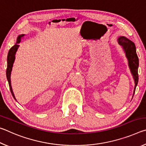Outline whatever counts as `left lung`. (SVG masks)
Masks as SVG:
<instances>
[{
    "instance_id": "8db88e82",
    "label": "left lung",
    "mask_w": 146,
    "mask_h": 146,
    "mask_svg": "<svg viewBox=\"0 0 146 146\" xmlns=\"http://www.w3.org/2000/svg\"><path fill=\"white\" fill-rule=\"evenodd\" d=\"M118 43L122 46L125 52V55L128 59V64L131 72L133 78L135 80V88H134V95L136 87H137L138 81V58L136 53V47L135 44L131 41L129 39L124 37V36H120L118 39Z\"/></svg>"
}]
</instances>
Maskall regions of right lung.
<instances>
[{
	"label": "right lung",
	"instance_id": "right-lung-1",
	"mask_svg": "<svg viewBox=\"0 0 146 146\" xmlns=\"http://www.w3.org/2000/svg\"><path fill=\"white\" fill-rule=\"evenodd\" d=\"M23 36H24V35H19L18 36V38H17V43L15 44V45L12 47V48H11L10 49H9L8 54V58H7V62H8L7 64H8V65H7V69H6V76H7V79H8V84H9V89H10L11 93L15 99V96H14L13 90H12V88H11V85L10 76H11V72L12 70V67H13V64L14 60H15V55L17 49H18V48H19V43H20L21 42V38Z\"/></svg>",
	"mask_w": 146,
	"mask_h": 146
}]
</instances>
